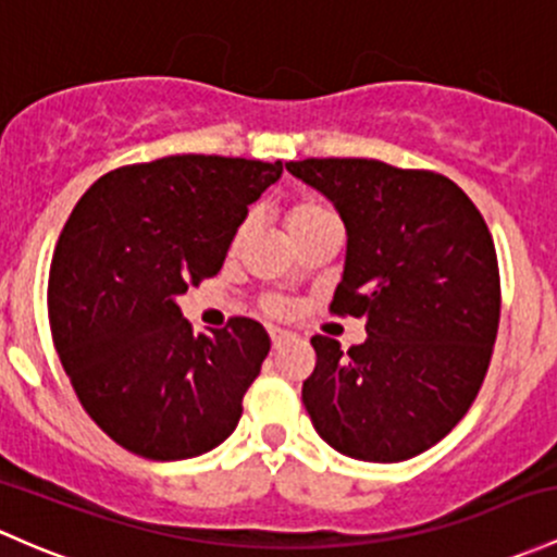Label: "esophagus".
Instances as JSON below:
<instances>
[{
    "instance_id": "34e87169",
    "label": "esophagus",
    "mask_w": 557,
    "mask_h": 557,
    "mask_svg": "<svg viewBox=\"0 0 557 557\" xmlns=\"http://www.w3.org/2000/svg\"><path fill=\"white\" fill-rule=\"evenodd\" d=\"M269 338H272V349H280L283 344H288L294 336H290L288 331H280V327H269Z\"/></svg>"
}]
</instances>
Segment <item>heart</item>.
Wrapping results in <instances>:
<instances>
[{"instance_id":"obj_1","label":"heart","mask_w":557,"mask_h":557,"mask_svg":"<svg viewBox=\"0 0 557 557\" xmlns=\"http://www.w3.org/2000/svg\"><path fill=\"white\" fill-rule=\"evenodd\" d=\"M331 219H336V215H333L325 205H320L314 200H298L290 205L288 210H285V230H288L290 239H296V237H301V234H307L309 230H314V226L323 224V221H331ZM243 237H245V226H239L237 234H234V245H239V239ZM263 309H267L269 314H283L285 304L277 301V298H267V301H263Z\"/></svg>"}]
</instances>
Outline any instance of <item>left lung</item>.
<instances>
[{
    "label": "left lung",
    "instance_id": "left-lung-1",
    "mask_svg": "<svg viewBox=\"0 0 557 557\" xmlns=\"http://www.w3.org/2000/svg\"><path fill=\"white\" fill-rule=\"evenodd\" d=\"M285 168L336 205L347 263L331 312L368 333L347 352L312 336L304 408L338 454L411 459L459 424L488 371L502 307L488 226L441 173L352 157Z\"/></svg>",
    "mask_w": 557,
    "mask_h": 557
}]
</instances>
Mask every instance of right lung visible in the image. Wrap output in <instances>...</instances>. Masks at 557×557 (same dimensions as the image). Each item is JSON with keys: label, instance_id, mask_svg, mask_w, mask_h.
I'll return each instance as SVG.
<instances>
[{"label": "right lung", "instance_id": "add662e5", "mask_svg": "<svg viewBox=\"0 0 557 557\" xmlns=\"http://www.w3.org/2000/svg\"><path fill=\"white\" fill-rule=\"evenodd\" d=\"M280 175L283 162L173 154L101 175L72 210L47 318L82 408L116 446L175 461L234 432L267 331L230 318L195 333L175 298L219 274L248 205Z\"/></svg>", "mask_w": 557, "mask_h": 557}]
</instances>
